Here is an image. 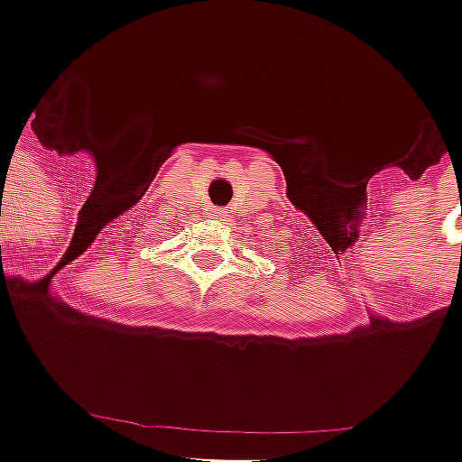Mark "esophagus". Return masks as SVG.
<instances>
[{
  "label": "esophagus",
  "mask_w": 462,
  "mask_h": 462,
  "mask_svg": "<svg viewBox=\"0 0 462 462\" xmlns=\"http://www.w3.org/2000/svg\"><path fill=\"white\" fill-rule=\"evenodd\" d=\"M226 211H222V208H211V217H216V220H225Z\"/></svg>",
  "instance_id": "obj_1"
}]
</instances>
